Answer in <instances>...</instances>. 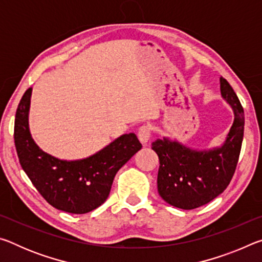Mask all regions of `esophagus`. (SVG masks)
Here are the masks:
<instances>
[{
  "label": "esophagus",
  "instance_id": "esophagus-1",
  "mask_svg": "<svg viewBox=\"0 0 262 262\" xmlns=\"http://www.w3.org/2000/svg\"><path fill=\"white\" fill-rule=\"evenodd\" d=\"M150 136H151V128L149 126L143 125L139 128L137 137H139V140L141 141L142 144H147L150 140Z\"/></svg>",
  "mask_w": 262,
  "mask_h": 262
}]
</instances>
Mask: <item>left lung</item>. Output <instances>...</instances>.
Segmentation results:
<instances>
[{
	"label": "left lung",
	"instance_id": "left-lung-1",
	"mask_svg": "<svg viewBox=\"0 0 262 262\" xmlns=\"http://www.w3.org/2000/svg\"><path fill=\"white\" fill-rule=\"evenodd\" d=\"M220 81L222 96L234 112L223 147L196 151L167 139L152 143L159 159L158 193L168 205L180 209H195L214 200L228 187L236 171L244 136V108L227 79L221 77Z\"/></svg>",
	"mask_w": 262,
	"mask_h": 262
}]
</instances>
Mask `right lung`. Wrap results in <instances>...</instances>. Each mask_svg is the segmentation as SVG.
Returning a JSON list of instances; mask_svg holds the SVG:
<instances>
[{
	"mask_svg": "<svg viewBox=\"0 0 262 262\" xmlns=\"http://www.w3.org/2000/svg\"><path fill=\"white\" fill-rule=\"evenodd\" d=\"M32 89L16 111L14 139L20 166L41 196L56 209L86 214L108 198L117 172L142 148L135 134H125L94 156L67 162L43 152L31 137L28 114Z\"/></svg>",
	"mask_w": 262,
	"mask_h": 262,
	"instance_id": "right-lung-1",
	"label": "right lung"
}]
</instances>
